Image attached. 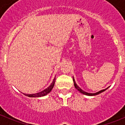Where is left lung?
<instances>
[{"instance_id": "obj_1", "label": "left lung", "mask_w": 125, "mask_h": 125, "mask_svg": "<svg viewBox=\"0 0 125 125\" xmlns=\"http://www.w3.org/2000/svg\"><path fill=\"white\" fill-rule=\"evenodd\" d=\"M73 81H74V84L75 88H76V89H78V91H79L80 93H81L84 94H86V95H88V96H95V95H97V94H98L101 93H102V92H103V91H105L106 89H107V88H106V89H103V90H101V91H99V92H97V93H88L85 92V91H84L83 90H82V89H81V88H79V86H78V85L76 84V82H75V81H74V78H73Z\"/></svg>"}]
</instances>
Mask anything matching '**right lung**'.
I'll list each match as a JSON object with an SVG mask.
<instances>
[{
    "label": "right lung",
    "mask_w": 125,
    "mask_h": 125,
    "mask_svg": "<svg viewBox=\"0 0 125 125\" xmlns=\"http://www.w3.org/2000/svg\"><path fill=\"white\" fill-rule=\"evenodd\" d=\"M55 81H56V78L54 79L53 80L52 83H51V84L49 86L48 88H47L46 89H45L44 90H43V91H41L39 93H35V94H24L25 96H27L29 97H33V98H36V97H41L43 96H45L46 94L49 93L52 90V89L53 88L55 84Z\"/></svg>",
    "instance_id": "add662e5"
}]
</instances>
